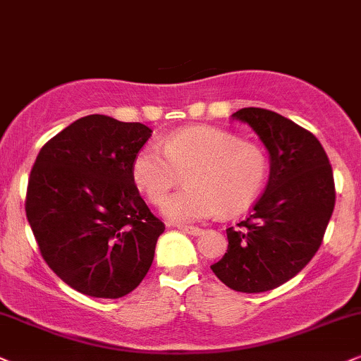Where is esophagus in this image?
Instances as JSON below:
<instances>
[{"label": "esophagus", "instance_id": "34e87169", "mask_svg": "<svg viewBox=\"0 0 361 361\" xmlns=\"http://www.w3.org/2000/svg\"><path fill=\"white\" fill-rule=\"evenodd\" d=\"M178 228H180L181 231H185V233L193 235V236H198V235L203 233V228H198V226H186V225H183V226H178Z\"/></svg>", "mask_w": 361, "mask_h": 361}]
</instances>
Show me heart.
<instances>
[{"label":"heart","instance_id":"1","mask_svg":"<svg viewBox=\"0 0 361 361\" xmlns=\"http://www.w3.org/2000/svg\"><path fill=\"white\" fill-rule=\"evenodd\" d=\"M141 148L133 178L153 204H161L183 181L190 186L168 200L163 212L176 223H190L221 213H238L262 193L270 161L257 143L243 141L214 126H191L168 135L161 143Z\"/></svg>","mask_w":361,"mask_h":361}]
</instances>
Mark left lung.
Listing matches in <instances>:
<instances>
[{
	"mask_svg": "<svg viewBox=\"0 0 361 361\" xmlns=\"http://www.w3.org/2000/svg\"><path fill=\"white\" fill-rule=\"evenodd\" d=\"M248 123L270 153V178L253 212L226 228L228 250L212 270L228 288L262 293L307 267L335 208V181L317 136L263 108L231 115Z\"/></svg>",
	"mask_w": 361,
	"mask_h": 361,
	"instance_id": "left-lung-1",
	"label": "left lung"
}]
</instances>
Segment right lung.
<instances>
[{"label": "right lung", "mask_w": 361, "mask_h": 361, "mask_svg": "<svg viewBox=\"0 0 361 361\" xmlns=\"http://www.w3.org/2000/svg\"><path fill=\"white\" fill-rule=\"evenodd\" d=\"M153 131L104 115L80 118L44 143L31 168L26 218L48 267L94 298H121L147 276L165 223L135 185Z\"/></svg>", "instance_id": "add662e5"}]
</instances>
